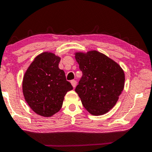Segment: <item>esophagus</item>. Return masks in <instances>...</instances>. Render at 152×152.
<instances>
[{
	"mask_svg": "<svg viewBox=\"0 0 152 152\" xmlns=\"http://www.w3.org/2000/svg\"><path fill=\"white\" fill-rule=\"evenodd\" d=\"M71 83H72V86H73L74 88V87H76V80H71Z\"/></svg>",
	"mask_w": 152,
	"mask_h": 152,
	"instance_id": "34e87169",
	"label": "esophagus"
}]
</instances>
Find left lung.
Listing matches in <instances>:
<instances>
[{"label":"left lung","mask_w":152,"mask_h":152,"mask_svg":"<svg viewBox=\"0 0 152 152\" xmlns=\"http://www.w3.org/2000/svg\"><path fill=\"white\" fill-rule=\"evenodd\" d=\"M83 72L75 91L83 105L94 116L106 114L114 107L125 86V73L118 63L96 50L76 52Z\"/></svg>","instance_id":"8db88e82"}]
</instances>
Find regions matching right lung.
Returning a JSON list of instances; mask_svg holds the SVG:
<instances>
[{
	"label": "right lung",
	"instance_id": "1",
	"mask_svg": "<svg viewBox=\"0 0 152 152\" xmlns=\"http://www.w3.org/2000/svg\"><path fill=\"white\" fill-rule=\"evenodd\" d=\"M61 58L51 52L37 56L23 76V92L27 103L34 112L50 117L59 112L67 91L73 89L59 69Z\"/></svg>",
	"mask_w": 152,
	"mask_h": 152
}]
</instances>
